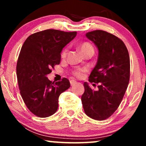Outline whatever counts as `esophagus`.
<instances>
[{
  "instance_id": "obj_1",
  "label": "esophagus",
  "mask_w": 146,
  "mask_h": 146,
  "mask_svg": "<svg viewBox=\"0 0 146 146\" xmlns=\"http://www.w3.org/2000/svg\"><path fill=\"white\" fill-rule=\"evenodd\" d=\"M70 84L71 86H74L75 84H76V82L75 80H71L70 81Z\"/></svg>"
}]
</instances>
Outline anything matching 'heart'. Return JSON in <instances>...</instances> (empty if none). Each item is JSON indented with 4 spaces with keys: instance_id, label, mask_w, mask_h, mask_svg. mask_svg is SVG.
<instances>
[{
    "instance_id": "obj_1",
    "label": "heart",
    "mask_w": 146,
    "mask_h": 146,
    "mask_svg": "<svg viewBox=\"0 0 146 146\" xmlns=\"http://www.w3.org/2000/svg\"><path fill=\"white\" fill-rule=\"evenodd\" d=\"M79 48L81 52L84 55L88 53H92L94 52V48L93 46L90 43L88 42H82L79 45ZM67 51L68 50L65 48L63 50L62 52L61 53V57L62 58H65L67 54ZM74 74L77 77H80L82 76V70H78L74 72Z\"/></svg>"
}]
</instances>
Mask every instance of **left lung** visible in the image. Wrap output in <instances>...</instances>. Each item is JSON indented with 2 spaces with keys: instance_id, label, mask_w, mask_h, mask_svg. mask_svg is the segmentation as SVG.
<instances>
[{
  "instance_id": "left-lung-1",
  "label": "left lung",
  "mask_w": 146,
  "mask_h": 146,
  "mask_svg": "<svg viewBox=\"0 0 146 146\" xmlns=\"http://www.w3.org/2000/svg\"><path fill=\"white\" fill-rule=\"evenodd\" d=\"M86 36L98 50L97 63L89 76L90 82L98 84L97 91L84 83L81 100L86 114L104 120L116 110L122 100L129 80L130 62L123 41L104 31H94Z\"/></svg>"
}]
</instances>
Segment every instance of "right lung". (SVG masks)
I'll return each mask as SVG.
<instances>
[{"label": "right lung", "instance_id": "add662e5", "mask_svg": "<svg viewBox=\"0 0 146 146\" xmlns=\"http://www.w3.org/2000/svg\"><path fill=\"white\" fill-rule=\"evenodd\" d=\"M76 35V32L45 30L29 36L21 48L17 65L20 92L28 108L36 116L53 115L60 94L70 86L67 78L52 82L46 76L59 64L63 48Z\"/></svg>", "mask_w": 146, "mask_h": 146}]
</instances>
